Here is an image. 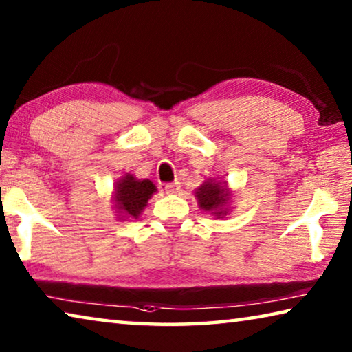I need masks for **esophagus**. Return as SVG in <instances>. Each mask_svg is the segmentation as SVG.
<instances>
[{"mask_svg": "<svg viewBox=\"0 0 352 352\" xmlns=\"http://www.w3.org/2000/svg\"><path fill=\"white\" fill-rule=\"evenodd\" d=\"M164 190L168 194H178L180 192V183H166L164 184Z\"/></svg>", "mask_w": 352, "mask_h": 352, "instance_id": "obj_1", "label": "esophagus"}]
</instances>
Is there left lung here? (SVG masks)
<instances>
[{"mask_svg": "<svg viewBox=\"0 0 352 352\" xmlns=\"http://www.w3.org/2000/svg\"><path fill=\"white\" fill-rule=\"evenodd\" d=\"M194 194L200 210L210 212L216 219H223L230 214L233 190L228 186V182L208 178L194 190Z\"/></svg>", "mask_w": 352, "mask_h": 352, "instance_id": "8db88e82", "label": "left lung"}]
</instances>
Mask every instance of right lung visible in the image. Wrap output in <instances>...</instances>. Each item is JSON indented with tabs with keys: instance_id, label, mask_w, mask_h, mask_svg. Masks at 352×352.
<instances>
[{
	"instance_id": "add662e5",
	"label": "right lung",
	"mask_w": 352,
	"mask_h": 352,
	"mask_svg": "<svg viewBox=\"0 0 352 352\" xmlns=\"http://www.w3.org/2000/svg\"><path fill=\"white\" fill-rule=\"evenodd\" d=\"M155 192L157 186L148 178L140 180L129 172L115 183V189L111 192V208L119 220L138 219Z\"/></svg>"
}]
</instances>
